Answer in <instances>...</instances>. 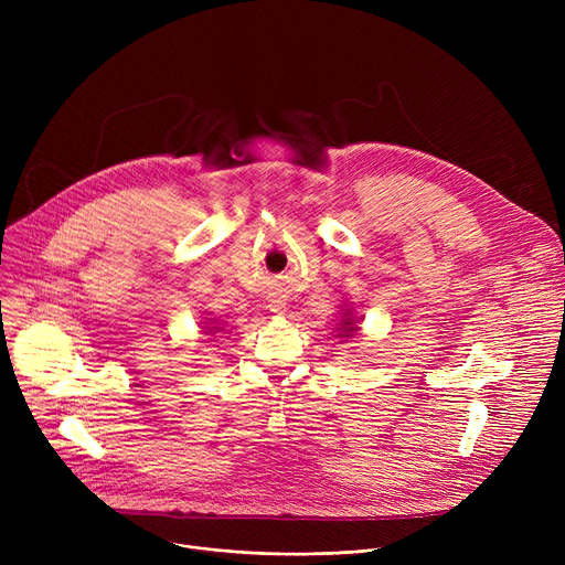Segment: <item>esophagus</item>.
<instances>
[{
	"mask_svg": "<svg viewBox=\"0 0 565 565\" xmlns=\"http://www.w3.org/2000/svg\"><path fill=\"white\" fill-rule=\"evenodd\" d=\"M267 307H270V311H275V313H281L286 309V302L281 298H273Z\"/></svg>",
	"mask_w": 565,
	"mask_h": 565,
	"instance_id": "34e87169",
	"label": "esophagus"
}]
</instances>
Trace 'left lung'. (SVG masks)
<instances>
[{
	"mask_svg": "<svg viewBox=\"0 0 565 565\" xmlns=\"http://www.w3.org/2000/svg\"><path fill=\"white\" fill-rule=\"evenodd\" d=\"M348 320H350V318H348ZM350 324H352V322H343V328H345L348 337H350V332H354V330H358V328H350ZM343 328H341V330H343ZM339 337H341V334H339ZM343 337H345V334H343Z\"/></svg>",
	"mask_w": 565,
	"mask_h": 565,
	"instance_id": "left-lung-1",
	"label": "left lung"
}]
</instances>
